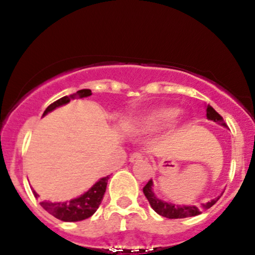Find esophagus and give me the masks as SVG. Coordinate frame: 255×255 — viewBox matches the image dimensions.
<instances>
[{"mask_svg":"<svg viewBox=\"0 0 255 255\" xmlns=\"http://www.w3.org/2000/svg\"><path fill=\"white\" fill-rule=\"evenodd\" d=\"M142 159V154L141 153H133L129 158V162L130 163H136V162H140V160Z\"/></svg>","mask_w":255,"mask_h":255,"instance_id":"1","label":"esophagus"}]
</instances>
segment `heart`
<instances>
[{"instance_id":"1","label":"heart","mask_w":255,"mask_h":255,"mask_svg":"<svg viewBox=\"0 0 255 255\" xmlns=\"http://www.w3.org/2000/svg\"><path fill=\"white\" fill-rule=\"evenodd\" d=\"M180 110L176 107H160L150 110L127 124V130L133 134H147L162 129L171 124Z\"/></svg>"}]
</instances>
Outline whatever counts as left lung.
Segmentation results:
<instances>
[{
	"mask_svg": "<svg viewBox=\"0 0 255 255\" xmlns=\"http://www.w3.org/2000/svg\"><path fill=\"white\" fill-rule=\"evenodd\" d=\"M206 118L207 120H211V121L223 126L225 128L228 127L227 124L224 122L223 118L219 115L217 111L213 109L211 105H207L206 107ZM142 191H144L145 197L147 198L148 203H150L152 209H153L158 215L163 216V217H166V218H170V219L194 217V216L200 215L204 210L210 209V207L213 206V205L217 203L218 199L222 197V194H223V193H222V194L218 195L217 198L212 199V200H210L209 203L203 204L201 205V207H198L195 206V205L171 204V203H168V201L162 200V199L157 198L156 194L153 193V182H152V180H150L147 183H146V186L144 187Z\"/></svg>",
	"mask_w": 255,
	"mask_h": 255,
	"instance_id": "1",
	"label": "left lung"
}]
</instances>
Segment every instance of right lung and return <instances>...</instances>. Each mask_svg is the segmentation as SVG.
I'll use <instances>...</instances> for the list:
<instances>
[{
	"instance_id": "add662e5",
	"label": "right lung",
	"mask_w": 255,
	"mask_h": 255,
	"mask_svg": "<svg viewBox=\"0 0 255 255\" xmlns=\"http://www.w3.org/2000/svg\"><path fill=\"white\" fill-rule=\"evenodd\" d=\"M91 95H92V93H91V90L84 89L78 91L77 93H73L71 96H64V97L57 99L56 102H54V103L49 105L45 109V111H44L43 116L51 113V111L56 109V108L68 104L72 99L90 97ZM108 180H109V176L102 177L101 180H98L97 182L91 187L89 191L85 192L84 194L80 195V197L71 199V200L60 201V203H51V201L44 200L40 201L39 204L46 212H49L50 215L54 216L55 218L60 219V221H84V219L91 217L93 213L97 211L99 205H101L102 200H103L105 189H107ZM32 192H33L34 197H39L34 189H32Z\"/></svg>"
}]
</instances>
